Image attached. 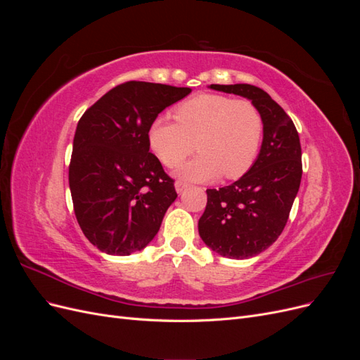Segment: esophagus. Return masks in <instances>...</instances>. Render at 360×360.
Wrapping results in <instances>:
<instances>
[{
	"label": "esophagus",
	"mask_w": 360,
	"mask_h": 360,
	"mask_svg": "<svg viewBox=\"0 0 360 360\" xmlns=\"http://www.w3.org/2000/svg\"><path fill=\"white\" fill-rule=\"evenodd\" d=\"M188 186H189V184L181 181V180H177V181H176V191H177V192H183Z\"/></svg>",
	"instance_id": "esophagus-1"
}]
</instances>
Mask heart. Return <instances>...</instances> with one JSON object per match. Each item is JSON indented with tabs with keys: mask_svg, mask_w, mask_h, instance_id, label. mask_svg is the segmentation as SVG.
Segmentation results:
<instances>
[{
	"mask_svg": "<svg viewBox=\"0 0 360 360\" xmlns=\"http://www.w3.org/2000/svg\"><path fill=\"white\" fill-rule=\"evenodd\" d=\"M176 122L158 117L148 127V143L163 165L176 168L195 150L200 155L177 171L191 181L222 176L238 179L259 153L264 123L258 108L248 99L222 94H200L181 102Z\"/></svg>",
	"mask_w": 360,
	"mask_h": 360,
	"instance_id": "obj_1",
	"label": "heart"
}]
</instances>
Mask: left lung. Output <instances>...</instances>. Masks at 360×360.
Returning <instances> with one entry per match:
<instances>
[{
  "mask_svg": "<svg viewBox=\"0 0 360 360\" xmlns=\"http://www.w3.org/2000/svg\"><path fill=\"white\" fill-rule=\"evenodd\" d=\"M210 89L248 97L258 108L264 136L255 163L230 186L207 189L198 221L202 242L228 258H250L266 250L284 231L302 180V147L287 112L250 84Z\"/></svg>",
  "mask_w": 360,
  "mask_h": 360,
  "instance_id": "obj_1",
  "label": "left lung"
}]
</instances>
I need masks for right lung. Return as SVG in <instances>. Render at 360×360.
I'll return each instance as SVG.
<instances>
[{
    "label": "right lung",
    "mask_w": 360,
    "mask_h": 360,
    "mask_svg": "<svg viewBox=\"0 0 360 360\" xmlns=\"http://www.w3.org/2000/svg\"><path fill=\"white\" fill-rule=\"evenodd\" d=\"M191 91L186 86L127 81L79 118L69 186L76 221L102 252L129 255L158 234L177 192L150 151L148 127L159 112Z\"/></svg>",
    "instance_id": "add662e5"
}]
</instances>
